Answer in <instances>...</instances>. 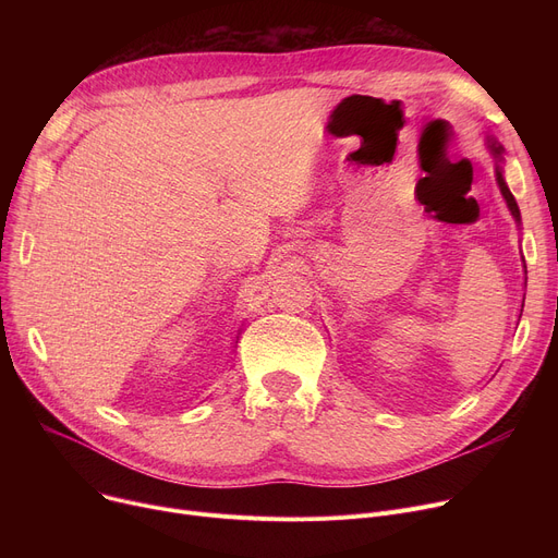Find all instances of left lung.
Masks as SVG:
<instances>
[{
    "instance_id": "left-lung-1",
    "label": "left lung",
    "mask_w": 558,
    "mask_h": 558,
    "mask_svg": "<svg viewBox=\"0 0 558 558\" xmlns=\"http://www.w3.org/2000/svg\"><path fill=\"white\" fill-rule=\"evenodd\" d=\"M484 140H486V146H488V154L493 156V160H495V181H497V185H500V192H502V196H505V201H507V208H509V213H511V217L515 219V223L520 226V208H518V203H515V198H513V194H511V190H509V185H507V181H505V146L495 140V135H490V133H486L484 135ZM520 320V318H518Z\"/></svg>"
}]
</instances>
